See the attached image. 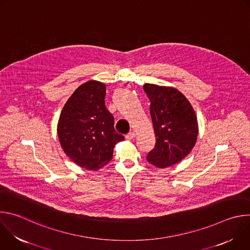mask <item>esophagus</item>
<instances>
[{
  "label": "esophagus",
  "instance_id": "obj_1",
  "mask_svg": "<svg viewBox=\"0 0 250 250\" xmlns=\"http://www.w3.org/2000/svg\"><path fill=\"white\" fill-rule=\"evenodd\" d=\"M134 136H135V133L131 131V132H128V133L125 135V138L128 139V140H130V139H133Z\"/></svg>",
  "mask_w": 250,
  "mask_h": 250
}]
</instances>
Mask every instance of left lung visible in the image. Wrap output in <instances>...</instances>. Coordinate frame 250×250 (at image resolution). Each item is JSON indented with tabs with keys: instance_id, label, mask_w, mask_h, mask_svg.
<instances>
[{
	"instance_id": "8db88e82",
	"label": "left lung",
	"mask_w": 250,
	"mask_h": 250,
	"mask_svg": "<svg viewBox=\"0 0 250 250\" xmlns=\"http://www.w3.org/2000/svg\"><path fill=\"white\" fill-rule=\"evenodd\" d=\"M156 142L147 154L155 167L167 168L182 161L195 146L198 120L188 99L173 87L145 84Z\"/></svg>"
}]
</instances>
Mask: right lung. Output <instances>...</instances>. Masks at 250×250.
I'll return each instance as SVG.
<instances>
[{
    "instance_id": "add662e5",
    "label": "right lung",
    "mask_w": 250,
    "mask_h": 250,
    "mask_svg": "<svg viewBox=\"0 0 250 250\" xmlns=\"http://www.w3.org/2000/svg\"><path fill=\"white\" fill-rule=\"evenodd\" d=\"M105 85L90 80L65 103L57 134L65 154L78 166L96 171L113 158L114 147L125 139L114 127V117L104 105Z\"/></svg>"
}]
</instances>
